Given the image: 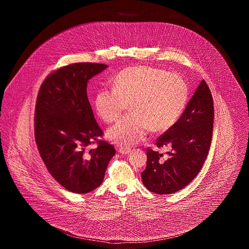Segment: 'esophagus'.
Instances as JSON below:
<instances>
[{"mask_svg":"<svg viewBox=\"0 0 249 249\" xmlns=\"http://www.w3.org/2000/svg\"><path fill=\"white\" fill-rule=\"evenodd\" d=\"M130 151H131V149L129 148V147H120L119 149V153L124 155L129 154Z\"/></svg>","mask_w":249,"mask_h":249,"instance_id":"obj_1","label":"esophagus"}]
</instances>
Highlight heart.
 <instances>
[{"label":"heart","mask_w":249,"mask_h":249,"mask_svg":"<svg viewBox=\"0 0 249 249\" xmlns=\"http://www.w3.org/2000/svg\"><path fill=\"white\" fill-rule=\"evenodd\" d=\"M189 100V86L179 74L150 66L124 69L113 80V89L95 95V109L107 123L119 119L129 105L130 114L107 130V138L119 145L142 141L149 129L169 130L180 118Z\"/></svg>","instance_id":"1"}]
</instances>
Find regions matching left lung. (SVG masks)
I'll list each match as a JSON object with an SVG mask.
<instances>
[{
	"label": "left lung",
	"instance_id": "1",
	"mask_svg": "<svg viewBox=\"0 0 249 249\" xmlns=\"http://www.w3.org/2000/svg\"><path fill=\"white\" fill-rule=\"evenodd\" d=\"M211 91L201 80L178 121L157 139L167 146L165 156L147 149L142 184L157 194H172L185 188L198 175L210 149L213 134Z\"/></svg>",
	"mask_w": 249,
	"mask_h": 249
}]
</instances>
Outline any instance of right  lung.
<instances>
[{
    "label": "right lung",
    "instance_id": "right-lung-1",
    "mask_svg": "<svg viewBox=\"0 0 249 249\" xmlns=\"http://www.w3.org/2000/svg\"><path fill=\"white\" fill-rule=\"evenodd\" d=\"M107 64L80 62L50 73L36 101V141L50 175L66 190L84 194L103 182L115 147L99 140V127L87 95L90 78ZM97 147L89 149L92 142Z\"/></svg>",
    "mask_w": 249,
    "mask_h": 249
}]
</instances>
